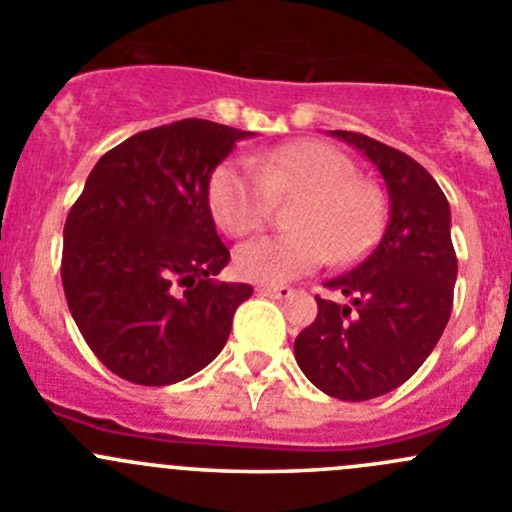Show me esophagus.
Instances as JSON below:
<instances>
[{
    "label": "esophagus",
    "instance_id": "1",
    "mask_svg": "<svg viewBox=\"0 0 512 512\" xmlns=\"http://www.w3.org/2000/svg\"><path fill=\"white\" fill-rule=\"evenodd\" d=\"M257 292L262 297H272V300H285L292 295V287L287 285H257Z\"/></svg>",
    "mask_w": 512,
    "mask_h": 512
}]
</instances>
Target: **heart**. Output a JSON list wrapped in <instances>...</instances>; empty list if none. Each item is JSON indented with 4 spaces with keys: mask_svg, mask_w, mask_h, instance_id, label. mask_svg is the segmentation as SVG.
Segmentation results:
<instances>
[{
    "mask_svg": "<svg viewBox=\"0 0 512 512\" xmlns=\"http://www.w3.org/2000/svg\"><path fill=\"white\" fill-rule=\"evenodd\" d=\"M300 195L287 227L235 252V272L250 282L280 285L325 265H347L367 250L382 222L375 185L355 177V165L337 147L295 140L240 160L222 162L210 177L207 200L217 227L230 237L260 230L272 197Z\"/></svg>",
    "mask_w": 512,
    "mask_h": 512,
    "instance_id": "obj_1",
    "label": "heart"
}]
</instances>
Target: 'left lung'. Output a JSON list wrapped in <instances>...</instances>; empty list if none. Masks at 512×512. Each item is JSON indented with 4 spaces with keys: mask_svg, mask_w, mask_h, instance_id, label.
I'll return each instance as SVG.
<instances>
[{
    "mask_svg": "<svg viewBox=\"0 0 512 512\" xmlns=\"http://www.w3.org/2000/svg\"><path fill=\"white\" fill-rule=\"evenodd\" d=\"M332 137L380 170L390 215L375 250L325 282L350 302L315 297L317 317L297 335L295 360L322 393L360 403L400 388L428 360L453 310L458 257L450 205L423 165L360 132Z\"/></svg>",
    "mask_w": 512,
    "mask_h": 512,
    "instance_id": "1",
    "label": "left lung"
}]
</instances>
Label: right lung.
Wrapping results in <instances>:
<instances>
[{
	"mask_svg": "<svg viewBox=\"0 0 512 512\" xmlns=\"http://www.w3.org/2000/svg\"><path fill=\"white\" fill-rule=\"evenodd\" d=\"M250 132L180 119L99 157L64 222L62 285L79 332L107 370L172 385L225 347L245 282H217L230 262L207 200L215 167Z\"/></svg>",
	"mask_w": 512,
	"mask_h": 512,
	"instance_id": "right-lung-1",
	"label": "right lung"
}]
</instances>
